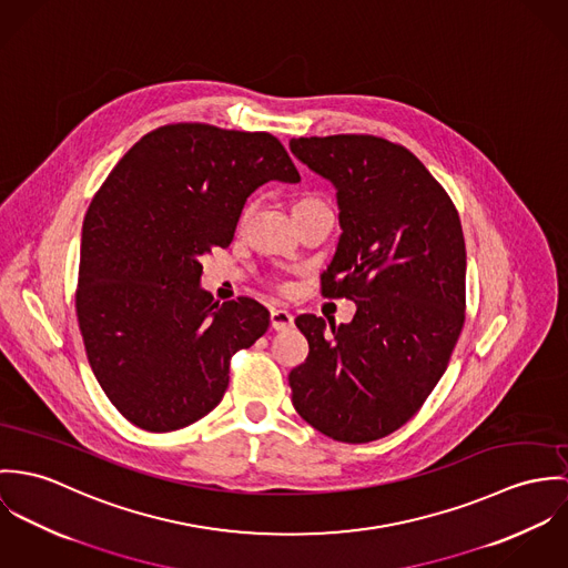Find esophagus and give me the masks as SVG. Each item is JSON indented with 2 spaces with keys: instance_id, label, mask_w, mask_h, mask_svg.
Segmentation results:
<instances>
[{
  "instance_id": "1",
  "label": "esophagus",
  "mask_w": 568,
  "mask_h": 568,
  "mask_svg": "<svg viewBox=\"0 0 568 568\" xmlns=\"http://www.w3.org/2000/svg\"><path fill=\"white\" fill-rule=\"evenodd\" d=\"M270 324L274 331H287L294 324V315L285 310H272L270 312Z\"/></svg>"
}]
</instances>
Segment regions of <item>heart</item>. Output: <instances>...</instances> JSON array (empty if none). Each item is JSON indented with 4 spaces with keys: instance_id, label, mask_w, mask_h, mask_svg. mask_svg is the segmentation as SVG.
Wrapping results in <instances>:
<instances>
[{
    "instance_id": "1",
    "label": "heart",
    "mask_w": 568,
    "mask_h": 568,
    "mask_svg": "<svg viewBox=\"0 0 568 568\" xmlns=\"http://www.w3.org/2000/svg\"><path fill=\"white\" fill-rule=\"evenodd\" d=\"M322 206H326V204H324V200H320L317 195H301V197H296V200H294L292 211H294L296 220H301L303 215L312 213L315 209H322ZM251 213H253V204H246V206H244V211H242V217H240V224H242V226L248 222Z\"/></svg>"
}]
</instances>
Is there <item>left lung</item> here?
I'll return each instance as SVG.
<instances>
[{
	"label": "left lung",
	"mask_w": 568,
	"mask_h": 568,
	"mask_svg": "<svg viewBox=\"0 0 568 568\" xmlns=\"http://www.w3.org/2000/svg\"><path fill=\"white\" fill-rule=\"evenodd\" d=\"M292 152L337 190L342 237L320 274L348 298V324L301 314L307 359L290 373L303 420L337 442L400 429L440 381L466 317V246L457 209L403 145L375 134L298 136Z\"/></svg>",
	"instance_id": "left-lung-1"
}]
</instances>
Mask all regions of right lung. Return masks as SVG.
<instances>
[{
	"label": "right lung",
	"instance_id": "add662e5",
	"mask_svg": "<svg viewBox=\"0 0 568 568\" xmlns=\"http://www.w3.org/2000/svg\"><path fill=\"white\" fill-rule=\"evenodd\" d=\"M267 181H301L274 134L181 122L143 134L93 195L75 315L93 375L139 429L168 434L213 412L231 357L267 331L254 298L220 305L200 287V256L231 246Z\"/></svg>",
	"mask_w": 568,
	"mask_h": 568
}]
</instances>
